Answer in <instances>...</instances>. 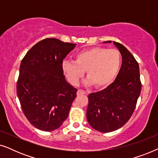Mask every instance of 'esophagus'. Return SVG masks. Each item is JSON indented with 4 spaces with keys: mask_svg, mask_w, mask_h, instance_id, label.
Here are the masks:
<instances>
[{
    "mask_svg": "<svg viewBox=\"0 0 158 158\" xmlns=\"http://www.w3.org/2000/svg\"><path fill=\"white\" fill-rule=\"evenodd\" d=\"M86 92L85 91V90H82V89H78V90H77V95H81V94H85Z\"/></svg>",
    "mask_w": 158,
    "mask_h": 158,
    "instance_id": "esophagus-1",
    "label": "esophagus"
}]
</instances>
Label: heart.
Listing matches in <instances>:
<instances>
[{"label":"heart","mask_w":158,"mask_h":158,"mask_svg":"<svg viewBox=\"0 0 158 158\" xmlns=\"http://www.w3.org/2000/svg\"><path fill=\"white\" fill-rule=\"evenodd\" d=\"M122 57L117 49L94 47L80 51L75 61L64 60L62 70L73 85H76L85 74L88 76L84 83L103 88L112 83L119 70Z\"/></svg>","instance_id":"obj_1"}]
</instances>
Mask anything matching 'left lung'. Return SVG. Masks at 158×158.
<instances>
[{
    "mask_svg": "<svg viewBox=\"0 0 158 158\" xmlns=\"http://www.w3.org/2000/svg\"><path fill=\"white\" fill-rule=\"evenodd\" d=\"M111 43V41L103 42ZM122 56L115 81L101 91L88 96L86 116L89 124L101 132H111L124 126L135 111L141 91L139 64L124 45L114 42Z\"/></svg>",
    "mask_w": 158,
    "mask_h": 158,
    "instance_id": "left-lung-1",
    "label": "left lung"
}]
</instances>
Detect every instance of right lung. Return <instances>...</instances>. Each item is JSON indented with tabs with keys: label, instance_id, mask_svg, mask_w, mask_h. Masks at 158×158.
I'll list each match as a JSON object with an SVG mask.
<instances>
[{
	"label": "right lung",
	"instance_id": "1",
	"mask_svg": "<svg viewBox=\"0 0 158 158\" xmlns=\"http://www.w3.org/2000/svg\"><path fill=\"white\" fill-rule=\"evenodd\" d=\"M75 45L45 39L32 47L21 62L17 96L26 117L40 130H55L68 118L77 90L66 81L62 64Z\"/></svg>",
	"mask_w": 158,
	"mask_h": 158
}]
</instances>
